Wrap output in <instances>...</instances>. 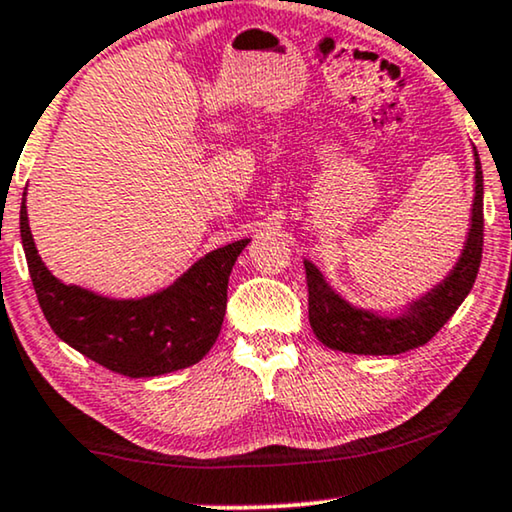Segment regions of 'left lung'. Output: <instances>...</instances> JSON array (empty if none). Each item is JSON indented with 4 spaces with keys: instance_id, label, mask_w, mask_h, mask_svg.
Here are the masks:
<instances>
[{
    "instance_id": "8db88e82",
    "label": "left lung",
    "mask_w": 512,
    "mask_h": 512,
    "mask_svg": "<svg viewBox=\"0 0 512 512\" xmlns=\"http://www.w3.org/2000/svg\"><path fill=\"white\" fill-rule=\"evenodd\" d=\"M475 156V195L464 249L452 270L422 296L394 314L356 307L333 289L331 282L310 261H303L307 277L310 326L319 342L347 354L394 356L422 347L443 328L464 298L471 293L482 258V167Z\"/></svg>"
}]
</instances>
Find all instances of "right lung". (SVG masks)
<instances>
[{
    "instance_id": "obj_1",
    "label": "right lung",
    "mask_w": 512,
    "mask_h": 512,
    "mask_svg": "<svg viewBox=\"0 0 512 512\" xmlns=\"http://www.w3.org/2000/svg\"><path fill=\"white\" fill-rule=\"evenodd\" d=\"M20 240L41 312L53 333L90 361L128 377H158L198 363L219 338L230 270L249 240L198 258L170 286L142 298H109L65 284L46 268L34 244L27 207Z\"/></svg>"
}]
</instances>
